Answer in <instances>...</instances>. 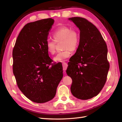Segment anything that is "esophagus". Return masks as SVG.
Instances as JSON below:
<instances>
[{
    "label": "esophagus",
    "instance_id": "esophagus-1",
    "mask_svg": "<svg viewBox=\"0 0 122 122\" xmlns=\"http://www.w3.org/2000/svg\"><path fill=\"white\" fill-rule=\"evenodd\" d=\"M67 67H68V64L67 62H62V68H63L64 73H66V70H67Z\"/></svg>",
    "mask_w": 122,
    "mask_h": 122
}]
</instances>
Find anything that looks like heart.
I'll use <instances>...</instances> for the list:
<instances>
[{
    "label": "heart",
    "instance_id": "1",
    "mask_svg": "<svg viewBox=\"0 0 122 122\" xmlns=\"http://www.w3.org/2000/svg\"><path fill=\"white\" fill-rule=\"evenodd\" d=\"M52 36L54 40H48L46 43V49L49 54L53 55L56 52V43L62 41L64 51H61L54 56V60L63 61L71 55V51L78 48L80 42V35L75 29L66 26H62L54 30Z\"/></svg>",
    "mask_w": 122,
    "mask_h": 122
}]
</instances>
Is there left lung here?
<instances>
[{"label": "left lung", "mask_w": 122, "mask_h": 122, "mask_svg": "<svg viewBox=\"0 0 122 122\" xmlns=\"http://www.w3.org/2000/svg\"><path fill=\"white\" fill-rule=\"evenodd\" d=\"M69 20L80 30L78 47L66 71L72 79L71 92L78 99H91L98 95L106 81L109 69L107 45L91 22L79 17Z\"/></svg>", "instance_id": "1"}]
</instances>
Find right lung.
Returning a JSON list of instances; mask_svg holds the SVG:
<instances>
[{"label":"right lung","instance_id":"1","mask_svg":"<svg viewBox=\"0 0 122 122\" xmlns=\"http://www.w3.org/2000/svg\"><path fill=\"white\" fill-rule=\"evenodd\" d=\"M54 24L52 18L26 24L13 50V71L20 90L38 103L52 100L61 80V63H52L46 49L48 36Z\"/></svg>","mask_w":122,"mask_h":122}]
</instances>
